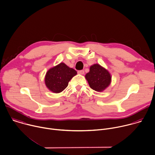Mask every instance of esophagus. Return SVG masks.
<instances>
[{
    "label": "esophagus",
    "instance_id": "1",
    "mask_svg": "<svg viewBox=\"0 0 155 155\" xmlns=\"http://www.w3.org/2000/svg\"><path fill=\"white\" fill-rule=\"evenodd\" d=\"M78 73L80 74H84V71L83 70H80V71H78Z\"/></svg>",
    "mask_w": 155,
    "mask_h": 155
}]
</instances>
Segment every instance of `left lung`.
I'll return each mask as SVG.
<instances>
[{"label": "left lung", "mask_w": 155, "mask_h": 155, "mask_svg": "<svg viewBox=\"0 0 155 155\" xmlns=\"http://www.w3.org/2000/svg\"><path fill=\"white\" fill-rule=\"evenodd\" d=\"M91 89L102 91L110 84L111 77L109 72L98 64L91 66L90 71L85 76Z\"/></svg>", "instance_id": "8db88e82"}]
</instances>
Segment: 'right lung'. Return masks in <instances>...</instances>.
<instances>
[{
    "instance_id": "1",
    "label": "right lung",
    "mask_w": 155,
    "mask_h": 155,
    "mask_svg": "<svg viewBox=\"0 0 155 155\" xmlns=\"http://www.w3.org/2000/svg\"><path fill=\"white\" fill-rule=\"evenodd\" d=\"M77 74L75 70L61 63L47 71L45 77V85L51 91L61 92L67 87L69 81Z\"/></svg>"
}]
</instances>
